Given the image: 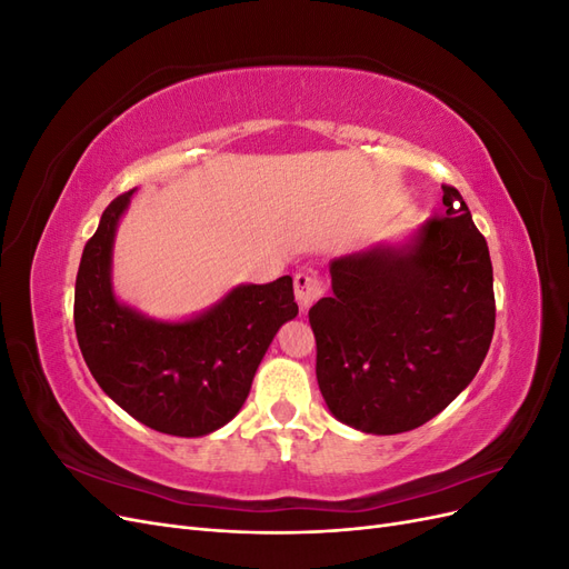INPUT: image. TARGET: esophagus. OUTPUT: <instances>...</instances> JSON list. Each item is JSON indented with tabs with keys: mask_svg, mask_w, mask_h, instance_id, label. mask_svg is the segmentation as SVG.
Listing matches in <instances>:
<instances>
[{
	"mask_svg": "<svg viewBox=\"0 0 569 569\" xmlns=\"http://www.w3.org/2000/svg\"><path fill=\"white\" fill-rule=\"evenodd\" d=\"M295 295L301 311H308L322 297V282L313 270H303L295 278Z\"/></svg>",
	"mask_w": 569,
	"mask_h": 569,
	"instance_id": "obj_1",
	"label": "esophagus"
}]
</instances>
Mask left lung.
Segmentation results:
<instances>
[{"mask_svg": "<svg viewBox=\"0 0 569 569\" xmlns=\"http://www.w3.org/2000/svg\"><path fill=\"white\" fill-rule=\"evenodd\" d=\"M441 189L443 218L403 242L335 258L332 297L308 311L322 399L358 432L401 435L432 420L487 358L496 325L489 247L458 189Z\"/></svg>", "mask_w": 569, "mask_h": 569, "instance_id": "8db88e82", "label": "left lung"}]
</instances>
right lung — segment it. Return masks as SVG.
<instances>
[{
	"mask_svg": "<svg viewBox=\"0 0 569 569\" xmlns=\"http://www.w3.org/2000/svg\"><path fill=\"white\" fill-rule=\"evenodd\" d=\"M134 194L113 199L84 244L76 280V335L84 363L111 401L173 437H203L242 410L253 375L287 320L291 278L237 284L184 320L149 318L113 291V242Z\"/></svg>",
	"mask_w": 569,
	"mask_h": 569,
	"instance_id": "obj_1",
	"label": "right lung"
}]
</instances>
